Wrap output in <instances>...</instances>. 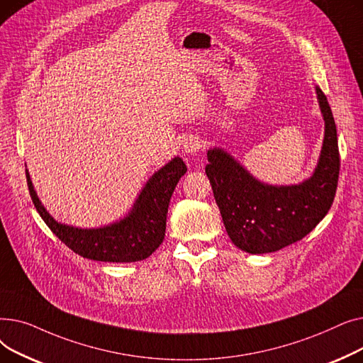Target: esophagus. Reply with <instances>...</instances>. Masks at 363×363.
I'll list each match as a JSON object with an SVG mask.
<instances>
[{
  "label": "esophagus",
  "instance_id": "1",
  "mask_svg": "<svg viewBox=\"0 0 363 363\" xmlns=\"http://www.w3.org/2000/svg\"><path fill=\"white\" fill-rule=\"evenodd\" d=\"M203 147H204V143L199 137H188L184 141V151L186 155H196V152L203 150Z\"/></svg>",
  "mask_w": 363,
  "mask_h": 363
}]
</instances>
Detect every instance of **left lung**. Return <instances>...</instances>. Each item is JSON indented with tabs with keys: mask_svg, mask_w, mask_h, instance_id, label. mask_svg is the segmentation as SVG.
Instances as JSON below:
<instances>
[{
	"mask_svg": "<svg viewBox=\"0 0 363 363\" xmlns=\"http://www.w3.org/2000/svg\"><path fill=\"white\" fill-rule=\"evenodd\" d=\"M325 137L315 174L298 185L272 186L255 179L228 152L207 151L206 174L225 230L238 249L262 255L284 249L306 237L333 206L340 152L337 128L325 94L316 86Z\"/></svg>",
	"mask_w": 363,
	"mask_h": 363,
	"instance_id": "left-lung-1",
	"label": "left lung"
}]
</instances>
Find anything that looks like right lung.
Returning <instances> with one entry per match:
<instances>
[{"label":"right lung","mask_w":363,"mask_h":363,"mask_svg":"<svg viewBox=\"0 0 363 363\" xmlns=\"http://www.w3.org/2000/svg\"><path fill=\"white\" fill-rule=\"evenodd\" d=\"M185 172L182 159L175 157L148 179L126 218L97 230L55 222L36 197L28 170L26 181L38 213L72 252L91 260L130 263L147 259L163 242L169 201Z\"/></svg>","instance_id":"1"}]
</instances>
